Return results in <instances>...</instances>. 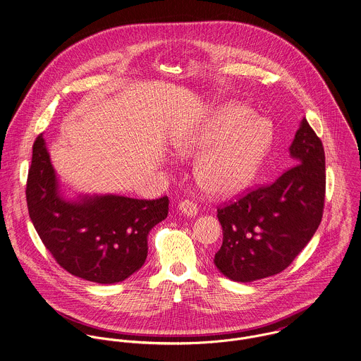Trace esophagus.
Here are the masks:
<instances>
[{"label":"esophagus","instance_id":"1","mask_svg":"<svg viewBox=\"0 0 361 361\" xmlns=\"http://www.w3.org/2000/svg\"><path fill=\"white\" fill-rule=\"evenodd\" d=\"M179 209H180L185 215H188V216H195V215L199 212V207H197V204H196L195 202H192V200H183V202H180V203H179Z\"/></svg>","mask_w":361,"mask_h":361}]
</instances>
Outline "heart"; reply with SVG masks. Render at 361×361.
<instances>
[{
	"mask_svg": "<svg viewBox=\"0 0 361 361\" xmlns=\"http://www.w3.org/2000/svg\"><path fill=\"white\" fill-rule=\"evenodd\" d=\"M238 104L219 106L175 145L182 155H202L196 165L200 188L212 196H231L252 183L268 153L272 129L267 119Z\"/></svg>",
	"mask_w": 361,
	"mask_h": 361,
	"instance_id": "b5f03b06",
	"label": "heart"
}]
</instances>
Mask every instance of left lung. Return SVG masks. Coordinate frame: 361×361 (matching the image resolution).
Listing matches in <instances>:
<instances>
[{"label":"left lung","instance_id":"8db88e82","mask_svg":"<svg viewBox=\"0 0 361 361\" xmlns=\"http://www.w3.org/2000/svg\"><path fill=\"white\" fill-rule=\"evenodd\" d=\"M295 165L275 182L216 208L224 240L214 264L229 279L252 282L288 268L324 212L325 153L306 118L289 147Z\"/></svg>","mask_w":361,"mask_h":361}]
</instances>
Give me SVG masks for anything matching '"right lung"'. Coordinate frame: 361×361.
Returning a JSON list of instances; mask_svg holds the SVG:
<instances>
[{"label": "right lung", "mask_w": 361, "mask_h": 361, "mask_svg": "<svg viewBox=\"0 0 361 361\" xmlns=\"http://www.w3.org/2000/svg\"><path fill=\"white\" fill-rule=\"evenodd\" d=\"M26 202L30 219L54 259L69 274L96 283L125 281L147 257V235L166 218L169 200L93 196L61 197L43 135L33 143Z\"/></svg>", "instance_id": "1"}]
</instances>
